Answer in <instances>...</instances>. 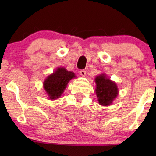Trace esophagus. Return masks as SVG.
<instances>
[{
  "label": "esophagus",
  "instance_id": "34e87169",
  "mask_svg": "<svg viewBox=\"0 0 156 156\" xmlns=\"http://www.w3.org/2000/svg\"><path fill=\"white\" fill-rule=\"evenodd\" d=\"M79 73H80V76H83V77L86 76V75H87V72H86L85 69H81V70H80Z\"/></svg>",
  "mask_w": 156,
  "mask_h": 156
}]
</instances>
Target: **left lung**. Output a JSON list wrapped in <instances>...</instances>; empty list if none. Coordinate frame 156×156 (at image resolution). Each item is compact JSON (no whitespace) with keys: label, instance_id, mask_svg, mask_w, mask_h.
Masks as SVG:
<instances>
[{"label":"left lung","instance_id":"8db88e82","mask_svg":"<svg viewBox=\"0 0 156 156\" xmlns=\"http://www.w3.org/2000/svg\"><path fill=\"white\" fill-rule=\"evenodd\" d=\"M96 94L98 102L102 105H109L118 94L117 84L105 78L104 74L95 78Z\"/></svg>","mask_w":156,"mask_h":156}]
</instances>
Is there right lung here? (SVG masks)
<instances>
[{
  "label": "right lung",
  "mask_w": 156,
  "mask_h": 156,
  "mask_svg": "<svg viewBox=\"0 0 156 156\" xmlns=\"http://www.w3.org/2000/svg\"><path fill=\"white\" fill-rule=\"evenodd\" d=\"M74 77V73L67 71L64 67L58 68L53 74L48 76L44 82V89L48 93L50 99L59 98L68 82Z\"/></svg>",
  "instance_id": "add662e5"
}]
</instances>
